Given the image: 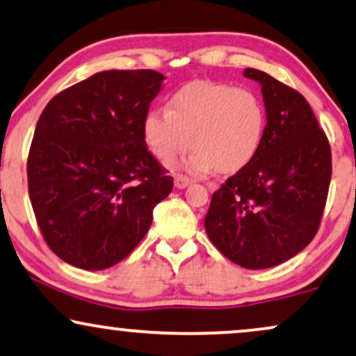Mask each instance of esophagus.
<instances>
[{
  "mask_svg": "<svg viewBox=\"0 0 356 356\" xmlns=\"http://www.w3.org/2000/svg\"><path fill=\"white\" fill-rule=\"evenodd\" d=\"M188 184H191V179H188L187 175H182V174L174 175V186L177 188H186Z\"/></svg>",
  "mask_w": 356,
  "mask_h": 356,
  "instance_id": "1",
  "label": "esophagus"
}]
</instances>
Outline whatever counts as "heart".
<instances>
[{
    "label": "heart",
    "instance_id": "obj_1",
    "mask_svg": "<svg viewBox=\"0 0 356 356\" xmlns=\"http://www.w3.org/2000/svg\"><path fill=\"white\" fill-rule=\"evenodd\" d=\"M266 106L253 90L199 80L143 118V139L163 163L195 147L181 168L191 174H236L253 163L266 134Z\"/></svg>",
    "mask_w": 356,
    "mask_h": 356
}]
</instances>
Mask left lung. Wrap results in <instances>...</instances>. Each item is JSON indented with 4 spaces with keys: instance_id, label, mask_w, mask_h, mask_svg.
<instances>
[{
    "instance_id": "8db88e82",
    "label": "left lung",
    "mask_w": 356,
    "mask_h": 356,
    "mask_svg": "<svg viewBox=\"0 0 356 356\" xmlns=\"http://www.w3.org/2000/svg\"><path fill=\"white\" fill-rule=\"evenodd\" d=\"M261 85L268 113L253 163L211 195L205 232L220 253L246 269L277 266L316 236L332 177V152L307 100L266 72L245 70Z\"/></svg>"
}]
</instances>
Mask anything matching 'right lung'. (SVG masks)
Returning a JSON list of instances; mask_svg holds the SVG:
<instances>
[{"label":"right lung","instance_id":"obj_1","mask_svg":"<svg viewBox=\"0 0 356 356\" xmlns=\"http://www.w3.org/2000/svg\"><path fill=\"white\" fill-rule=\"evenodd\" d=\"M156 70H105L52 98L28 157L29 199L58 258L88 271L124 259L145 238L174 179L147 151L143 118Z\"/></svg>","mask_w":356,"mask_h":356}]
</instances>
